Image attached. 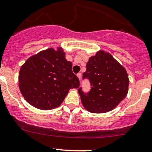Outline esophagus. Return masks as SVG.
<instances>
[{"label": "esophagus", "instance_id": "1", "mask_svg": "<svg viewBox=\"0 0 152 152\" xmlns=\"http://www.w3.org/2000/svg\"><path fill=\"white\" fill-rule=\"evenodd\" d=\"M77 77L79 78V80H81V77H82V74H81V73H78V74L77 75Z\"/></svg>", "mask_w": 152, "mask_h": 152}]
</instances>
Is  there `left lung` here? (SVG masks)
I'll use <instances>...</instances> for the list:
<instances>
[{
	"label": "left lung",
	"mask_w": 152,
	"mask_h": 152,
	"mask_svg": "<svg viewBox=\"0 0 152 152\" xmlns=\"http://www.w3.org/2000/svg\"><path fill=\"white\" fill-rule=\"evenodd\" d=\"M89 80L88 93L78 88L85 109L92 113H105L115 109L127 96L129 80L125 68L109 53L102 50L89 58L83 80Z\"/></svg>",
	"instance_id": "obj_1"
}]
</instances>
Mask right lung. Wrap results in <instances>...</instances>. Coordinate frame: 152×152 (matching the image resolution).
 Returning a JSON list of instances; mask_svg holds the SVG:
<instances>
[{
  "mask_svg": "<svg viewBox=\"0 0 152 152\" xmlns=\"http://www.w3.org/2000/svg\"><path fill=\"white\" fill-rule=\"evenodd\" d=\"M61 48L40 52L21 67L19 86L29 104L49 110L59 107L69 90L77 88L80 80L72 72V64L65 58Z\"/></svg>",
  "mask_w": 152,
  "mask_h": 152,
  "instance_id": "right-lung-1",
  "label": "right lung"
}]
</instances>
